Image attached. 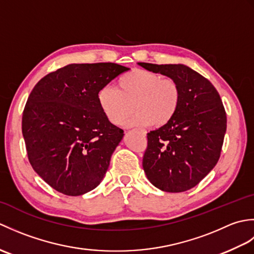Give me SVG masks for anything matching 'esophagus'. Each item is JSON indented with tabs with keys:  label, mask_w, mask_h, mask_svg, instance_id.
Wrapping results in <instances>:
<instances>
[{
	"label": "esophagus",
	"mask_w": 254,
	"mask_h": 254,
	"mask_svg": "<svg viewBox=\"0 0 254 254\" xmlns=\"http://www.w3.org/2000/svg\"><path fill=\"white\" fill-rule=\"evenodd\" d=\"M141 133H142L143 136H146V131H141Z\"/></svg>",
	"instance_id": "esophagus-1"
}]
</instances>
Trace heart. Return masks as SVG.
<instances>
[{"instance_id":"1","label":"heart","mask_w":254,"mask_h":254,"mask_svg":"<svg viewBox=\"0 0 254 254\" xmlns=\"http://www.w3.org/2000/svg\"><path fill=\"white\" fill-rule=\"evenodd\" d=\"M181 93L174 79L157 73L135 68L118 79L117 88L105 86L97 94L102 113L115 126H120L130 115L127 127H163L175 118L179 109Z\"/></svg>"}]
</instances>
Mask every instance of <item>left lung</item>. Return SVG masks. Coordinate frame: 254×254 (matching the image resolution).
<instances>
[{"mask_svg":"<svg viewBox=\"0 0 254 254\" xmlns=\"http://www.w3.org/2000/svg\"><path fill=\"white\" fill-rule=\"evenodd\" d=\"M137 64L174 79L181 93L175 118L147 133L143 157L145 174L161 191L190 190L219 159L227 127L222 99L208 79L183 64Z\"/></svg>","mask_w":254,"mask_h":254,"instance_id":"obj_1","label":"left lung"}]
</instances>
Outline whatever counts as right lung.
<instances>
[{
    "label": "right lung",
    "instance_id": "obj_1",
    "mask_svg": "<svg viewBox=\"0 0 254 254\" xmlns=\"http://www.w3.org/2000/svg\"><path fill=\"white\" fill-rule=\"evenodd\" d=\"M128 67L68 64L36 84L21 130L32 168L65 195H83L104 179L123 130L108 120L97 94Z\"/></svg>",
    "mask_w": 254,
    "mask_h": 254
}]
</instances>
